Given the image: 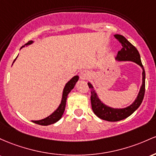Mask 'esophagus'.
Here are the masks:
<instances>
[{
	"label": "esophagus",
	"instance_id": "esophagus-1",
	"mask_svg": "<svg viewBox=\"0 0 156 156\" xmlns=\"http://www.w3.org/2000/svg\"><path fill=\"white\" fill-rule=\"evenodd\" d=\"M80 76L81 80H87V79L89 77V72L87 71H82V72L80 73Z\"/></svg>",
	"mask_w": 156,
	"mask_h": 156
}]
</instances>
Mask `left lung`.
<instances>
[{
	"label": "left lung",
	"mask_w": 156,
	"mask_h": 156,
	"mask_svg": "<svg viewBox=\"0 0 156 156\" xmlns=\"http://www.w3.org/2000/svg\"><path fill=\"white\" fill-rule=\"evenodd\" d=\"M115 37L120 42L122 45V48L118 52L116 58L119 60L122 61H133L139 65L143 69L142 73V85L139 93L137 98L135 101L130 106L122 109H113L105 105L97 97V93L94 90V87L90 83H87L89 88L90 89V101L94 113L101 119L108 121V122H118L130 116L133 112L137 110L142 102L145 93V71L144 66L141 61L140 55L136 47L132 45L124 36L120 34H115Z\"/></svg>",
	"instance_id": "1"
}]
</instances>
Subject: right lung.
<instances>
[{"label": "right lung", "mask_w": 156, "mask_h": 156, "mask_svg": "<svg viewBox=\"0 0 156 156\" xmlns=\"http://www.w3.org/2000/svg\"><path fill=\"white\" fill-rule=\"evenodd\" d=\"M32 43V41H29L27 43H26L25 45H29ZM24 46V45H23ZM22 46V47H23ZM79 80V76H75L71 79V80L66 85V86L64 87L63 90V93H62V101H61L60 105L58 107L56 111L52 113L51 115H50L49 116H48L47 118L43 119L42 120H39V121H32L34 123L37 124V125H43V126H47L51 125V124L55 123L57 122V121H59L62 117V114H63L65 108H66V100H67V97H68V94L71 92V90L74 87L75 85H76V83Z\"/></svg>", "instance_id": "right-lung-1"}]
</instances>
